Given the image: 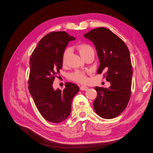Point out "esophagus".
Masks as SVG:
<instances>
[{
    "label": "esophagus",
    "mask_w": 153,
    "mask_h": 153,
    "mask_svg": "<svg viewBox=\"0 0 153 153\" xmlns=\"http://www.w3.org/2000/svg\"><path fill=\"white\" fill-rule=\"evenodd\" d=\"M88 89H89V87H87V86H81L80 87V89L81 91H87Z\"/></svg>",
    "instance_id": "34e87169"
}]
</instances>
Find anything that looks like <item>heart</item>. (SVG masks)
Instances as JSON below:
<instances>
[{"label":"heart","mask_w":153,"mask_h":153,"mask_svg":"<svg viewBox=\"0 0 153 153\" xmlns=\"http://www.w3.org/2000/svg\"><path fill=\"white\" fill-rule=\"evenodd\" d=\"M76 49L78 50L81 56L82 57L85 53H86L88 51L92 49L89 45L85 43H80L76 46ZM68 56V51H65L62 55V62L63 65H65L66 64V59ZM70 79L74 82L80 83V84H85L87 82V77L86 74L84 71L80 70H76L72 73L69 76Z\"/></svg>","instance_id":"obj_1"}]
</instances>
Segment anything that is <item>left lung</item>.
I'll return each instance as SVG.
<instances>
[{"label":"left lung","mask_w":153,"mask_h":153,"mask_svg":"<svg viewBox=\"0 0 153 153\" xmlns=\"http://www.w3.org/2000/svg\"><path fill=\"white\" fill-rule=\"evenodd\" d=\"M84 37L94 43L100 62L98 73L106 71L110 87H95L98 92L93 106L96 113L110 119L121 114L131 96L133 69L129 50L124 41L109 29L99 27Z\"/></svg>","instance_id":"8db88e82"}]
</instances>
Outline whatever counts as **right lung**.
<instances>
[{
	"label": "right lung",
	"instance_id": "1",
	"mask_svg": "<svg viewBox=\"0 0 153 153\" xmlns=\"http://www.w3.org/2000/svg\"><path fill=\"white\" fill-rule=\"evenodd\" d=\"M75 39L64 31L52 32L40 40L31 55L29 91L41 115L51 123H61L69 117L72 100L79 91L71 82L66 83L63 91L53 88L62 67L64 50L69 41Z\"/></svg>",
	"mask_w": 153,
	"mask_h": 153
}]
</instances>
